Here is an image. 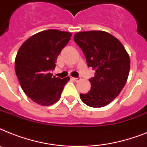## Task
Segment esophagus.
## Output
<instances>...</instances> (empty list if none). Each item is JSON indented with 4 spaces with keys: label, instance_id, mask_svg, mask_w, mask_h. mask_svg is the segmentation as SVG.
<instances>
[{
    "label": "esophagus",
    "instance_id": "esophagus-1",
    "mask_svg": "<svg viewBox=\"0 0 147 147\" xmlns=\"http://www.w3.org/2000/svg\"><path fill=\"white\" fill-rule=\"evenodd\" d=\"M80 78H71V80H73L74 82H78V81H80Z\"/></svg>",
    "mask_w": 147,
    "mask_h": 147
}]
</instances>
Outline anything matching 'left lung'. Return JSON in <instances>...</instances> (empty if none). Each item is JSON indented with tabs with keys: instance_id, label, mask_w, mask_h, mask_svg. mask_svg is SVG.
<instances>
[{
	"instance_id": "1",
	"label": "left lung",
	"mask_w": 147,
	"mask_h": 147,
	"mask_svg": "<svg viewBox=\"0 0 147 147\" xmlns=\"http://www.w3.org/2000/svg\"><path fill=\"white\" fill-rule=\"evenodd\" d=\"M74 40L85 54L88 66L95 70L89 79L91 89L80 94L81 100L92 107H105L124 87L130 71V60L120 41L105 31L77 33Z\"/></svg>"
}]
</instances>
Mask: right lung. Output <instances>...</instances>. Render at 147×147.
I'll use <instances>...</instances> for the list:
<instances>
[{
	"label": "right lung",
	"mask_w": 147,
	"mask_h": 147,
	"mask_svg": "<svg viewBox=\"0 0 147 147\" xmlns=\"http://www.w3.org/2000/svg\"><path fill=\"white\" fill-rule=\"evenodd\" d=\"M68 32L48 30L23 43L15 59V71L24 93L34 102L48 106L55 103L70 78L53 76L58 55L71 39Z\"/></svg>",
	"instance_id": "right-lung-1"
}]
</instances>
